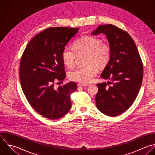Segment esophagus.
Returning a JSON list of instances; mask_svg holds the SVG:
<instances>
[{"instance_id": "obj_1", "label": "esophagus", "mask_w": 155, "mask_h": 155, "mask_svg": "<svg viewBox=\"0 0 155 155\" xmlns=\"http://www.w3.org/2000/svg\"><path fill=\"white\" fill-rule=\"evenodd\" d=\"M88 85V84H78V87H87Z\"/></svg>"}]
</instances>
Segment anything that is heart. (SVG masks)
Listing matches in <instances>:
<instances>
[{"label":"heart","instance_id":"heart-1","mask_svg":"<svg viewBox=\"0 0 155 155\" xmlns=\"http://www.w3.org/2000/svg\"><path fill=\"white\" fill-rule=\"evenodd\" d=\"M86 54L85 67H79L69 73L70 80L86 84L90 82L97 73L108 65L111 55V48L107 42L101 39L85 35L81 36L73 44V48L65 46L62 52L64 64L68 68L74 67L78 56Z\"/></svg>","mask_w":155,"mask_h":155}]
</instances>
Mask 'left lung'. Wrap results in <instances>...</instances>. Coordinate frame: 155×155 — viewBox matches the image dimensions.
Masks as SVG:
<instances>
[{
  "label": "left lung",
  "mask_w": 155,
  "mask_h": 155,
  "mask_svg": "<svg viewBox=\"0 0 155 155\" xmlns=\"http://www.w3.org/2000/svg\"><path fill=\"white\" fill-rule=\"evenodd\" d=\"M100 33L107 36L111 48L110 60L101 77L110 80L111 86L107 87L106 82L97 84L96 104L104 114L116 116L134 102L142 82L143 64L136 45L127 32L108 24L99 25L91 35Z\"/></svg>",
  "instance_id": "left-lung-1"
}]
</instances>
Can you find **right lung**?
<instances>
[{"label":"right lung","mask_w":155,"mask_h":155,"mask_svg":"<svg viewBox=\"0 0 155 155\" xmlns=\"http://www.w3.org/2000/svg\"><path fill=\"white\" fill-rule=\"evenodd\" d=\"M79 30L48 28L28 42L22 54L19 69L22 89L31 106L44 117L61 118L71 108L70 94L77 89L76 84L70 82L55 89L54 83L66 76L62 52Z\"/></svg>","instance_id":"right-lung-1"}]
</instances>
